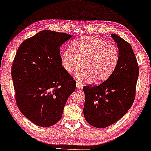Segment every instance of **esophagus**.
<instances>
[{
	"label": "esophagus",
	"mask_w": 151,
	"mask_h": 151,
	"mask_svg": "<svg viewBox=\"0 0 151 151\" xmlns=\"http://www.w3.org/2000/svg\"><path fill=\"white\" fill-rule=\"evenodd\" d=\"M83 87V85L81 84V83H80V82H77L76 83V88H82Z\"/></svg>",
	"instance_id": "34e87169"
}]
</instances>
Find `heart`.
<instances>
[{
	"mask_svg": "<svg viewBox=\"0 0 151 151\" xmlns=\"http://www.w3.org/2000/svg\"><path fill=\"white\" fill-rule=\"evenodd\" d=\"M119 57V51L112 44L94 37H82L74 41L72 49L63 51L61 59L64 70L69 73L78 71L81 65L83 67L76 76L78 81L102 82L115 70Z\"/></svg>",
	"mask_w": 151,
	"mask_h": 151,
	"instance_id": "obj_1",
	"label": "heart"
}]
</instances>
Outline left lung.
Here are the masks:
<instances>
[{
	"label": "left lung",
	"instance_id": "left-lung-1",
	"mask_svg": "<svg viewBox=\"0 0 151 151\" xmlns=\"http://www.w3.org/2000/svg\"><path fill=\"white\" fill-rule=\"evenodd\" d=\"M119 51V61L109 78L98 86H86L83 115L90 125L103 128L116 122L134 102L138 65L131 45L117 35L111 34Z\"/></svg>",
	"mask_w": 151,
	"mask_h": 151
}]
</instances>
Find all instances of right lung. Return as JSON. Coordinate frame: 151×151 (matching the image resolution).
Masks as SVG:
<instances>
[{
    "label": "right lung",
    "instance_id": "obj_1",
    "mask_svg": "<svg viewBox=\"0 0 151 151\" xmlns=\"http://www.w3.org/2000/svg\"><path fill=\"white\" fill-rule=\"evenodd\" d=\"M72 37L44 30L24 40L17 49L11 76L17 106L36 125L48 127L62 116L76 81L64 70L60 47Z\"/></svg>",
    "mask_w": 151,
    "mask_h": 151
}]
</instances>
